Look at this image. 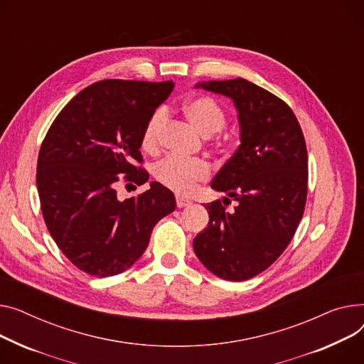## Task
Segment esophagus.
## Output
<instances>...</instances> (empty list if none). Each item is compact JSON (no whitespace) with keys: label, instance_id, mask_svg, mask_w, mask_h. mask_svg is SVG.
Instances as JSON below:
<instances>
[{"label":"esophagus","instance_id":"34e87169","mask_svg":"<svg viewBox=\"0 0 364 364\" xmlns=\"http://www.w3.org/2000/svg\"><path fill=\"white\" fill-rule=\"evenodd\" d=\"M191 204H192L191 200H188V198H185V197H181V196H176V205H178L179 208L188 207V205H191Z\"/></svg>","mask_w":364,"mask_h":364}]
</instances>
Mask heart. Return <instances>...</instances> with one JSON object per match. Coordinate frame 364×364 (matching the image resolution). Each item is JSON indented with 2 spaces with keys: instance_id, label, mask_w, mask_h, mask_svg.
<instances>
[{
  "instance_id": "heart-1",
  "label": "heart",
  "mask_w": 364,
  "mask_h": 364,
  "mask_svg": "<svg viewBox=\"0 0 364 364\" xmlns=\"http://www.w3.org/2000/svg\"><path fill=\"white\" fill-rule=\"evenodd\" d=\"M183 113L191 124L203 136L219 134L226 126V113L222 107L210 97H197L189 100ZM167 120L166 109L156 110L144 126L141 146L144 151L156 154L160 149V139L164 123ZM211 175V167L205 160H183L179 157H167L154 167L156 179L178 194L188 196Z\"/></svg>"
}]
</instances>
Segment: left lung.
<instances>
[{
	"label": "left lung",
	"instance_id": "obj_1",
	"mask_svg": "<svg viewBox=\"0 0 364 364\" xmlns=\"http://www.w3.org/2000/svg\"><path fill=\"white\" fill-rule=\"evenodd\" d=\"M196 88L230 98L240 146L211 182L237 207L205 205L208 225L194 240L198 260L226 281L266 270L291 242L307 198V148L301 126L281 98L242 77L200 82Z\"/></svg>",
	"mask_w": 364,
	"mask_h": 364
}]
</instances>
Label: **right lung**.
Returning <instances> with one entry per match:
<instances>
[{
	"mask_svg": "<svg viewBox=\"0 0 364 364\" xmlns=\"http://www.w3.org/2000/svg\"><path fill=\"white\" fill-rule=\"evenodd\" d=\"M175 83L107 79L82 90L53 122L41 145L36 188L61 252L82 272L107 277L144 254L157 222L176 207L159 182L138 197L117 198L119 176L142 185L144 126Z\"/></svg>",
	"mask_w": 364,
	"mask_h": 364,
	"instance_id": "right-lung-1",
	"label": "right lung"
}]
</instances>
